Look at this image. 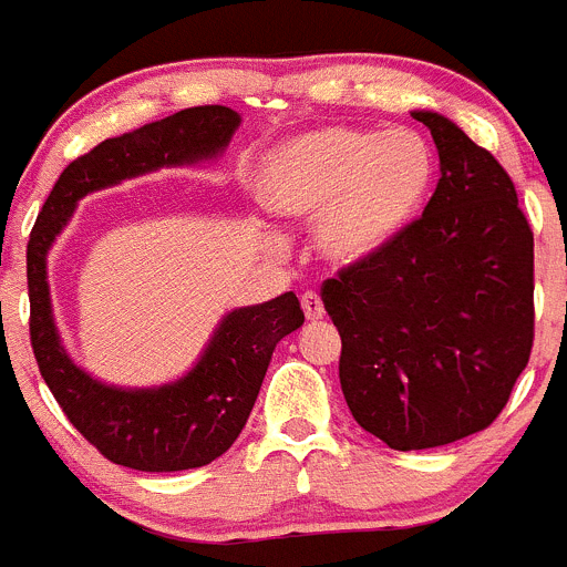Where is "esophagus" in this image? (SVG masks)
I'll use <instances>...</instances> for the list:
<instances>
[{"instance_id": "obj_1", "label": "esophagus", "mask_w": 567, "mask_h": 567, "mask_svg": "<svg viewBox=\"0 0 567 567\" xmlns=\"http://www.w3.org/2000/svg\"><path fill=\"white\" fill-rule=\"evenodd\" d=\"M301 310H305V316H308L310 321H319L324 319V305H321V296L316 293V290H308V293L301 296Z\"/></svg>"}]
</instances>
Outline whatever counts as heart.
<instances>
[{"label":"heart","mask_w":567,"mask_h":567,"mask_svg":"<svg viewBox=\"0 0 567 567\" xmlns=\"http://www.w3.org/2000/svg\"><path fill=\"white\" fill-rule=\"evenodd\" d=\"M431 182L433 153L414 131L319 128L268 156L259 198L282 218H316L321 257L352 266L409 229Z\"/></svg>","instance_id":"heart-1"}]
</instances>
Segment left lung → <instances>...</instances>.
<instances>
[{
    "label": "left lung",
    "mask_w": 567,
    "mask_h": 567,
    "mask_svg": "<svg viewBox=\"0 0 567 567\" xmlns=\"http://www.w3.org/2000/svg\"><path fill=\"white\" fill-rule=\"evenodd\" d=\"M439 151L422 218L327 279L341 389L391 451L478 433L504 411L534 338V237L512 178L453 120L411 111Z\"/></svg>",
    "instance_id": "1"
}]
</instances>
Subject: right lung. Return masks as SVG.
<instances>
[{"label":"right lung","mask_w":567,"mask_h":567,"mask_svg":"<svg viewBox=\"0 0 567 567\" xmlns=\"http://www.w3.org/2000/svg\"><path fill=\"white\" fill-rule=\"evenodd\" d=\"M240 128L226 105H195L156 123L111 136L69 164L52 187L28 243L30 341L41 378L69 422L109 462L142 473L204 467L240 436L274 347L305 324L296 293L251 308H235L218 321L189 372L162 385L103 383L66 352L52 313L47 257L72 220L78 200L97 189L162 167H193L224 156Z\"/></svg>","instance_id":"1"}]
</instances>
